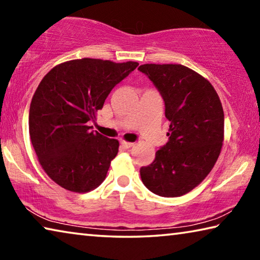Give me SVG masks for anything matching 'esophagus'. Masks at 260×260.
<instances>
[{"instance_id":"esophagus-1","label":"esophagus","mask_w":260,"mask_h":260,"mask_svg":"<svg viewBox=\"0 0 260 260\" xmlns=\"http://www.w3.org/2000/svg\"><path fill=\"white\" fill-rule=\"evenodd\" d=\"M120 143H121V146H122V147H124V148H126V149H128V148H132V147H133V146H134V143H132V142H127V141H124V140H122Z\"/></svg>"}]
</instances>
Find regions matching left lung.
Segmentation results:
<instances>
[{
	"label": "left lung",
	"instance_id": "left-lung-1",
	"mask_svg": "<svg viewBox=\"0 0 260 260\" xmlns=\"http://www.w3.org/2000/svg\"><path fill=\"white\" fill-rule=\"evenodd\" d=\"M139 70L160 91L170 120L169 142L150 165L141 167V179L156 195L182 196L208 177L221 151V102L208 79L181 64H143Z\"/></svg>",
	"mask_w": 260,
	"mask_h": 260
}]
</instances>
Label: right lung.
Instances as JSON below:
<instances>
[{
  "mask_svg": "<svg viewBox=\"0 0 260 260\" xmlns=\"http://www.w3.org/2000/svg\"><path fill=\"white\" fill-rule=\"evenodd\" d=\"M138 61L98 58L64 61L48 72L29 107L28 128L38 160L52 181L73 192H88L107 177L119 141L91 132L112 88Z\"/></svg>",
  "mask_w": 260,
  "mask_h": 260,
  "instance_id": "add662e5",
  "label": "right lung"
}]
</instances>
